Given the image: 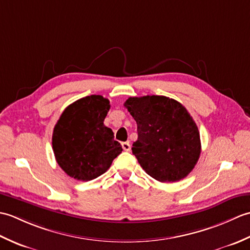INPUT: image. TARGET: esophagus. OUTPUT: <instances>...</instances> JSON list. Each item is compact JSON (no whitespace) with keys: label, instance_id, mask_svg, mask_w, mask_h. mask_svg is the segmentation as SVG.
I'll return each mask as SVG.
<instances>
[{"label":"esophagus","instance_id":"1","mask_svg":"<svg viewBox=\"0 0 250 250\" xmlns=\"http://www.w3.org/2000/svg\"><path fill=\"white\" fill-rule=\"evenodd\" d=\"M121 146H122V148H124V150H125V151H130V149H131V145L129 142L121 143Z\"/></svg>","mask_w":250,"mask_h":250}]
</instances>
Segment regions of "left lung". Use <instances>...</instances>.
Here are the masks:
<instances>
[{"label":"left lung","instance_id":"1","mask_svg":"<svg viewBox=\"0 0 250 250\" xmlns=\"http://www.w3.org/2000/svg\"><path fill=\"white\" fill-rule=\"evenodd\" d=\"M125 106L137 124L132 152L143 169L161 183L187 176L200 158L201 141L185 106L163 95L129 98Z\"/></svg>","mask_w":250,"mask_h":250}]
</instances>
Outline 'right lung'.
I'll list each match as a JSON object with an SVG mask.
<instances>
[{"mask_svg":"<svg viewBox=\"0 0 250 250\" xmlns=\"http://www.w3.org/2000/svg\"><path fill=\"white\" fill-rule=\"evenodd\" d=\"M110 108L102 95L77 100L63 110L52 133V149L68 176L88 182L104 174L122 147L104 125Z\"/></svg>","mask_w":250,"mask_h":250,"instance_id":"1","label":"right lung"}]
</instances>
